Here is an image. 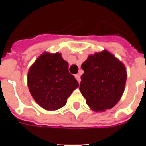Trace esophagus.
Listing matches in <instances>:
<instances>
[{"label": "esophagus", "instance_id": "obj_1", "mask_svg": "<svg viewBox=\"0 0 146 146\" xmlns=\"http://www.w3.org/2000/svg\"><path fill=\"white\" fill-rule=\"evenodd\" d=\"M75 77H76V79L77 80V81H78V83H80V74H76V75H75Z\"/></svg>", "mask_w": 146, "mask_h": 146}]
</instances>
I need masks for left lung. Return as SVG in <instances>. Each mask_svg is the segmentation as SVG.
<instances>
[{"label":"left lung","mask_w":146,"mask_h":146,"mask_svg":"<svg viewBox=\"0 0 146 146\" xmlns=\"http://www.w3.org/2000/svg\"><path fill=\"white\" fill-rule=\"evenodd\" d=\"M81 68L80 90L87 104L95 111L112 108L124 92L127 76L124 65L104 50L89 56Z\"/></svg>","instance_id":"left-lung-1"}]
</instances>
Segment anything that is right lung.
Segmentation results:
<instances>
[{
  "mask_svg": "<svg viewBox=\"0 0 146 146\" xmlns=\"http://www.w3.org/2000/svg\"><path fill=\"white\" fill-rule=\"evenodd\" d=\"M31 94L42 108L55 111L65 106L79 84L69 72L61 54L44 53L31 66L27 74Z\"/></svg>",
  "mask_w": 146,
  "mask_h": 146,
  "instance_id": "add662e5",
  "label": "right lung"
}]
</instances>
